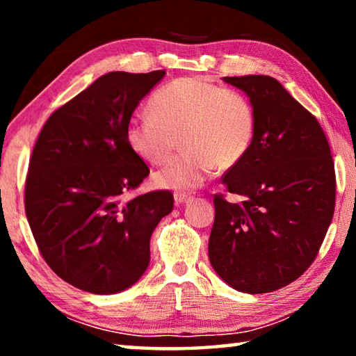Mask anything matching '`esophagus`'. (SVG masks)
<instances>
[{
	"instance_id": "esophagus-1",
	"label": "esophagus",
	"mask_w": 356,
	"mask_h": 356,
	"mask_svg": "<svg viewBox=\"0 0 356 356\" xmlns=\"http://www.w3.org/2000/svg\"><path fill=\"white\" fill-rule=\"evenodd\" d=\"M174 201H176V204L179 206V204L190 201V195H186V193H182V191H177V193H174Z\"/></svg>"
}]
</instances>
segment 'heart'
Segmentation results:
<instances>
[{
	"mask_svg": "<svg viewBox=\"0 0 356 356\" xmlns=\"http://www.w3.org/2000/svg\"><path fill=\"white\" fill-rule=\"evenodd\" d=\"M149 111L131 119L125 129L131 152L149 165H163L177 136L185 150L155 172L154 184L160 188H197L216 166L222 171L237 166L254 140L251 102L204 76L166 83L150 97Z\"/></svg>",
	"mask_w": 356,
	"mask_h": 356,
	"instance_id": "obj_1",
	"label": "heart"
}]
</instances>
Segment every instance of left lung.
<instances>
[{
	"instance_id": "8db88e82",
	"label": "left lung",
	"mask_w": 356,
	"mask_h": 356,
	"mask_svg": "<svg viewBox=\"0 0 356 356\" xmlns=\"http://www.w3.org/2000/svg\"><path fill=\"white\" fill-rule=\"evenodd\" d=\"M254 108V140L215 195L209 259L236 291L267 293L291 284L314 261L334 212L336 177L317 119L267 75L225 76Z\"/></svg>"
}]
</instances>
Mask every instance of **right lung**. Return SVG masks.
I'll return each instance as SVG.
<instances>
[{
    "mask_svg": "<svg viewBox=\"0 0 356 356\" xmlns=\"http://www.w3.org/2000/svg\"><path fill=\"white\" fill-rule=\"evenodd\" d=\"M165 74L102 75L58 108L35 141L26 218L45 262L81 291L110 295L134 286L149 267L155 226L172 210L163 190L124 201L149 176L125 129Z\"/></svg>",
    "mask_w": 356,
    "mask_h": 356,
    "instance_id": "add662e5",
    "label": "right lung"
}]
</instances>
